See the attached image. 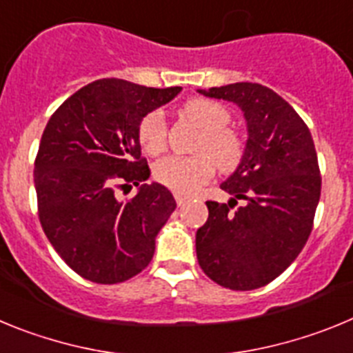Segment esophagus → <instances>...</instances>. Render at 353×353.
Segmentation results:
<instances>
[{"label":"esophagus","mask_w":353,"mask_h":353,"mask_svg":"<svg viewBox=\"0 0 353 353\" xmlns=\"http://www.w3.org/2000/svg\"><path fill=\"white\" fill-rule=\"evenodd\" d=\"M174 199H176V205H179V207H182L183 203H187V201H189V198L183 194H180V192H176V194H174Z\"/></svg>","instance_id":"esophagus-1"}]
</instances>
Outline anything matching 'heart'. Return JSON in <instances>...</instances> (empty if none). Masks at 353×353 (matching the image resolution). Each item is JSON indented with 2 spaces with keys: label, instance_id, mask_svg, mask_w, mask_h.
<instances>
[{
  "label": "heart",
  "instance_id": "b5f03b06",
  "mask_svg": "<svg viewBox=\"0 0 353 353\" xmlns=\"http://www.w3.org/2000/svg\"><path fill=\"white\" fill-rule=\"evenodd\" d=\"M182 113L199 130L196 152L203 155L179 157L171 155L155 164V179L180 194H191L208 182L214 166L219 171H233L244 157L245 143L239 132L226 129L230 111L210 99H192L185 102ZM166 120L162 111H152L139 123L138 136L146 154H161L166 146Z\"/></svg>",
  "mask_w": 353,
  "mask_h": 353
}]
</instances>
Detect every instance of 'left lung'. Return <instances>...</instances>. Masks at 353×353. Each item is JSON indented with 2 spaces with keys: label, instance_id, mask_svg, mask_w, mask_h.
<instances>
[{
  "label": "left lung",
  "instance_id": "left-lung-1",
  "mask_svg": "<svg viewBox=\"0 0 353 353\" xmlns=\"http://www.w3.org/2000/svg\"><path fill=\"white\" fill-rule=\"evenodd\" d=\"M198 92L239 105L248 141L236 170L221 183L230 201H207L196 256L224 288H261L288 269L313 228L322 191L313 138L297 111L267 86L233 83ZM239 199L243 205L232 212Z\"/></svg>",
  "mask_w": 353,
  "mask_h": 353
}]
</instances>
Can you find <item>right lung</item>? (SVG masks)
Wrapping results in <instances>:
<instances>
[{"mask_svg":"<svg viewBox=\"0 0 353 353\" xmlns=\"http://www.w3.org/2000/svg\"><path fill=\"white\" fill-rule=\"evenodd\" d=\"M180 92L99 79L49 118L33 173L40 224L65 263L88 281H127L154 258L157 233L176 201L161 183H141L150 168L138 129ZM130 183L139 192L121 202L114 189Z\"/></svg>","mask_w":353,"mask_h":353,"instance_id":"obj_1","label":"right lung"}]
</instances>
